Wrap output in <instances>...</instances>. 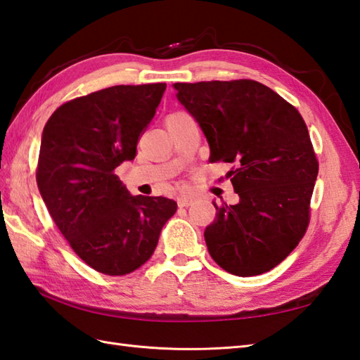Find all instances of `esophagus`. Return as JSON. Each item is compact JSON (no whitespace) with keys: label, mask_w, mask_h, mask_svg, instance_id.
<instances>
[{"label":"esophagus","mask_w":360,"mask_h":360,"mask_svg":"<svg viewBox=\"0 0 360 360\" xmlns=\"http://www.w3.org/2000/svg\"><path fill=\"white\" fill-rule=\"evenodd\" d=\"M195 202L193 198L190 196H179L178 198V205L179 207H188V205H192Z\"/></svg>","instance_id":"esophagus-1"}]
</instances>
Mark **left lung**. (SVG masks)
<instances>
[{"label": "left lung", "instance_id": "8db88e82", "mask_svg": "<svg viewBox=\"0 0 360 360\" xmlns=\"http://www.w3.org/2000/svg\"><path fill=\"white\" fill-rule=\"evenodd\" d=\"M176 98L207 139L210 162L235 164L227 176L240 201L223 202L205 227L210 257L238 277L280 264L303 238L319 173L307 124L292 105L255 80L174 83Z\"/></svg>", "mask_w": 360, "mask_h": 360}]
</instances>
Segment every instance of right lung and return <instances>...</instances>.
Segmentation results:
<instances>
[{"label":"right lung","mask_w":360,"mask_h":360,"mask_svg":"<svg viewBox=\"0 0 360 360\" xmlns=\"http://www.w3.org/2000/svg\"><path fill=\"white\" fill-rule=\"evenodd\" d=\"M165 88L151 83L96 91L60 106L43 129L40 195L75 254L106 275H125L147 262L178 209L164 196H133L114 174L134 159Z\"/></svg>","instance_id":"add662e5"}]
</instances>
